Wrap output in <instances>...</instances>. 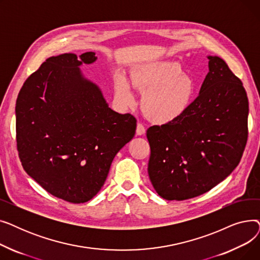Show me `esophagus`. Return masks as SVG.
<instances>
[{"label":"esophagus","instance_id":"obj_1","mask_svg":"<svg viewBox=\"0 0 260 260\" xmlns=\"http://www.w3.org/2000/svg\"><path fill=\"white\" fill-rule=\"evenodd\" d=\"M136 134L141 136L145 134V126L142 124V123H138L137 124V129H136Z\"/></svg>","mask_w":260,"mask_h":260}]
</instances>
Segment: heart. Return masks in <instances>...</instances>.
I'll return each instance as SVG.
<instances>
[{"label": "heart", "mask_w": 260, "mask_h": 260, "mask_svg": "<svg viewBox=\"0 0 260 260\" xmlns=\"http://www.w3.org/2000/svg\"><path fill=\"white\" fill-rule=\"evenodd\" d=\"M135 88L144 93L142 107L146 116L158 123L170 122L181 116L194 94V81L183 74L182 67L175 62H155L141 66L133 75ZM116 93L123 105L135 101L124 78H120Z\"/></svg>", "instance_id": "obj_1"}]
</instances>
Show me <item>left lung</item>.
<instances>
[{"instance_id": "1", "label": "left lung", "mask_w": 260, "mask_h": 260, "mask_svg": "<svg viewBox=\"0 0 260 260\" xmlns=\"http://www.w3.org/2000/svg\"><path fill=\"white\" fill-rule=\"evenodd\" d=\"M185 112L146 131L151 146L148 176L167 200L208 192L238 166L248 141L249 101L241 80L219 57Z\"/></svg>"}]
</instances>
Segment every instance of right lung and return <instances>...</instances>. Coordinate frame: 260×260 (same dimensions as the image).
<instances>
[{
	"mask_svg": "<svg viewBox=\"0 0 260 260\" xmlns=\"http://www.w3.org/2000/svg\"><path fill=\"white\" fill-rule=\"evenodd\" d=\"M94 52L50 57L26 79L16 105L17 149L25 172L54 197L90 200L103 186L137 120L108 107L100 89L81 75Z\"/></svg>",
	"mask_w": 260,
	"mask_h": 260,
	"instance_id": "1",
	"label": "right lung"
}]
</instances>
